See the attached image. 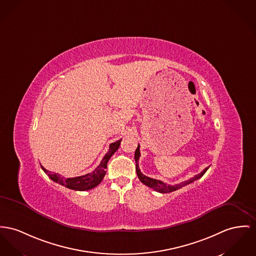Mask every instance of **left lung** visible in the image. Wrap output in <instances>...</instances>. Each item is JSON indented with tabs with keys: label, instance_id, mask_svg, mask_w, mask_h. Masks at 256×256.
I'll use <instances>...</instances> for the list:
<instances>
[{
	"label": "left lung",
	"instance_id": "obj_1",
	"mask_svg": "<svg viewBox=\"0 0 256 256\" xmlns=\"http://www.w3.org/2000/svg\"><path fill=\"white\" fill-rule=\"evenodd\" d=\"M140 144L136 148V152H135V161H136V174H138V180L146 186H148V188H152L155 191H158L160 193H169V192H172L174 190H178L180 188H184L186 186H188L189 184H192L193 182L199 180L200 178H202L204 176V172H206V170L208 169V167H206V169L202 170L200 174L194 176L193 178H189L186 182H182L180 184H174V186H169V184H164L163 182L161 180H155V178H148L146 176H144L140 170L138 169V159H140Z\"/></svg>",
	"mask_w": 256,
	"mask_h": 256
}]
</instances>
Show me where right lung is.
<instances>
[{
	"mask_svg": "<svg viewBox=\"0 0 256 256\" xmlns=\"http://www.w3.org/2000/svg\"><path fill=\"white\" fill-rule=\"evenodd\" d=\"M120 140H116V142H112L110 144V150L108 152V154H106L102 158L100 165L93 170L92 172L86 174L84 176H76V178H63L58 174H53L52 172L44 169L42 165V169L44 172L50 178L53 182L65 186V188L72 189V190H76V191H86L89 190L92 188H96L104 178L106 172V165L108 162L110 160V158L114 155V154L118 150L120 146Z\"/></svg>",
	"mask_w": 256,
	"mask_h": 256,
	"instance_id": "right-lung-1",
	"label": "right lung"
}]
</instances>
